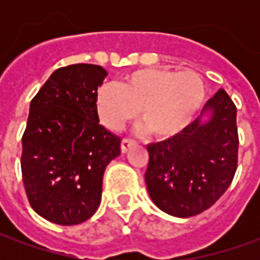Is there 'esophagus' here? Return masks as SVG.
Returning a JSON list of instances; mask_svg holds the SVG:
<instances>
[{
  "mask_svg": "<svg viewBox=\"0 0 260 260\" xmlns=\"http://www.w3.org/2000/svg\"><path fill=\"white\" fill-rule=\"evenodd\" d=\"M135 145L136 142L132 141V139H122V142H121V150H122V153H126L131 147L135 146Z\"/></svg>",
  "mask_w": 260,
  "mask_h": 260,
  "instance_id": "esophagus-1",
  "label": "esophagus"
}]
</instances>
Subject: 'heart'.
Masks as SVG:
<instances>
[{
	"instance_id": "obj_1",
	"label": "heart",
	"mask_w": 260,
	"mask_h": 260,
	"mask_svg": "<svg viewBox=\"0 0 260 260\" xmlns=\"http://www.w3.org/2000/svg\"><path fill=\"white\" fill-rule=\"evenodd\" d=\"M205 85L192 71L173 72L141 69L122 83L102 86L96 94L99 118L104 126L119 131L138 115L157 138L180 134L201 108Z\"/></svg>"
}]
</instances>
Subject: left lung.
I'll list each match as a JSON object with an SVG mask.
<instances>
[{
    "instance_id": "1",
    "label": "left lung",
    "mask_w": 260,
    "mask_h": 260,
    "mask_svg": "<svg viewBox=\"0 0 260 260\" xmlns=\"http://www.w3.org/2000/svg\"><path fill=\"white\" fill-rule=\"evenodd\" d=\"M201 118L167 141L147 146L145 173L154 205L175 217H191L214 205L234 178L238 163L237 107L221 89Z\"/></svg>"
}]
</instances>
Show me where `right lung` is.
<instances>
[{"label":"right lung","instance_id":"add662e5","mask_svg":"<svg viewBox=\"0 0 260 260\" xmlns=\"http://www.w3.org/2000/svg\"><path fill=\"white\" fill-rule=\"evenodd\" d=\"M100 65L58 68L30 102L22 136V178L31 209L48 221L75 225L102 199L103 174L119 156L121 138L99 124Z\"/></svg>","mask_w":260,"mask_h":260}]
</instances>
